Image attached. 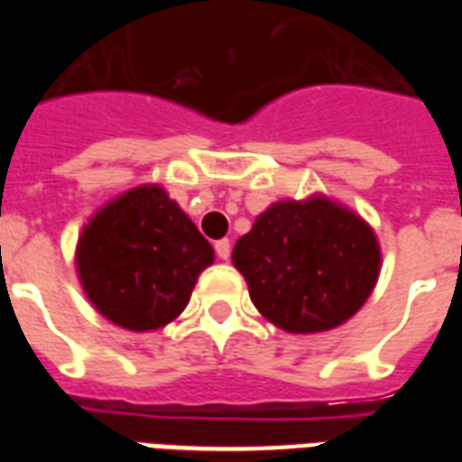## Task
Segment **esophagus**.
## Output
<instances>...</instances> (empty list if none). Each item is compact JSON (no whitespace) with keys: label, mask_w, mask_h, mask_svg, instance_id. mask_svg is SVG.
<instances>
[{"label":"esophagus","mask_w":462,"mask_h":462,"mask_svg":"<svg viewBox=\"0 0 462 462\" xmlns=\"http://www.w3.org/2000/svg\"><path fill=\"white\" fill-rule=\"evenodd\" d=\"M230 250H232L230 240L215 242V252H217V257H220V260H230Z\"/></svg>","instance_id":"1"}]
</instances>
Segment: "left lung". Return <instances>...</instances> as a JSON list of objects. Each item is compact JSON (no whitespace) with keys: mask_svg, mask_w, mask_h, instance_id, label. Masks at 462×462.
<instances>
[{"mask_svg":"<svg viewBox=\"0 0 462 462\" xmlns=\"http://www.w3.org/2000/svg\"><path fill=\"white\" fill-rule=\"evenodd\" d=\"M232 264L264 319L290 334H317L364 307L376 287L381 250L366 220L314 195L270 205L237 240Z\"/></svg>","mask_w":462,"mask_h":462,"instance_id":"left-lung-1","label":"left lung"}]
</instances>
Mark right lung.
<instances>
[{
  "label": "right lung",
  "instance_id": "right-lung-1",
  "mask_svg": "<svg viewBox=\"0 0 462 462\" xmlns=\"http://www.w3.org/2000/svg\"><path fill=\"white\" fill-rule=\"evenodd\" d=\"M212 260L210 242L161 185H138L106 202L76 245L86 297L128 331L171 324Z\"/></svg>",
  "mask_w": 462,
  "mask_h": 462
}]
</instances>
